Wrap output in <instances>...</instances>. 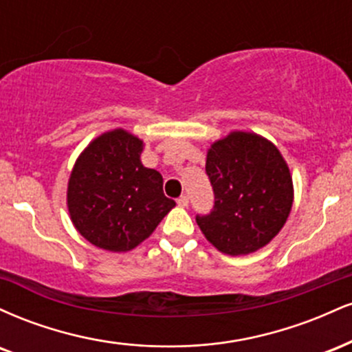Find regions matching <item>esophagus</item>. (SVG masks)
I'll return each mask as SVG.
<instances>
[{
  "instance_id": "34e87169",
  "label": "esophagus",
  "mask_w": 352,
  "mask_h": 352,
  "mask_svg": "<svg viewBox=\"0 0 352 352\" xmlns=\"http://www.w3.org/2000/svg\"><path fill=\"white\" fill-rule=\"evenodd\" d=\"M177 204H179L180 207H188V197L187 195H180L179 199H177Z\"/></svg>"
}]
</instances>
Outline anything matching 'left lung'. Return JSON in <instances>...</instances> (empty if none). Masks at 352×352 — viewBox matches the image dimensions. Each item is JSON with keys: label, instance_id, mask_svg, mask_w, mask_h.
<instances>
[{"label": "left lung", "instance_id": "obj_1", "mask_svg": "<svg viewBox=\"0 0 352 352\" xmlns=\"http://www.w3.org/2000/svg\"><path fill=\"white\" fill-rule=\"evenodd\" d=\"M213 208L195 220L210 243L246 254L276 236L293 205V182L280 151L250 132H233L207 155Z\"/></svg>", "mask_w": 352, "mask_h": 352}]
</instances>
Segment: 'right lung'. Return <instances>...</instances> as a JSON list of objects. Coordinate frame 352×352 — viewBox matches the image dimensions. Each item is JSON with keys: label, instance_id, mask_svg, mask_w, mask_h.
Instances as JSON below:
<instances>
[{"label": "right lung", "instance_id": "1", "mask_svg": "<svg viewBox=\"0 0 352 352\" xmlns=\"http://www.w3.org/2000/svg\"><path fill=\"white\" fill-rule=\"evenodd\" d=\"M142 140L117 129L79 157L67 187V207L78 232L109 252H129L151 236L175 201L164 179L140 162Z\"/></svg>", "mask_w": 352, "mask_h": 352}]
</instances>
